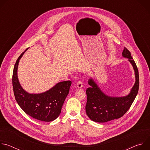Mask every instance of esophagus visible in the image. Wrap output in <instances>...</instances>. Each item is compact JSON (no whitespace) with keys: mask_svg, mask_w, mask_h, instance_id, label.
Instances as JSON below:
<instances>
[{"mask_svg":"<svg viewBox=\"0 0 150 150\" xmlns=\"http://www.w3.org/2000/svg\"><path fill=\"white\" fill-rule=\"evenodd\" d=\"M76 87H77L78 88H82V87H83V83H82V81H79L77 82Z\"/></svg>","mask_w":150,"mask_h":150,"instance_id":"obj_1","label":"esophagus"}]
</instances>
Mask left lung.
I'll list each match as a JSON object with an SVG mask.
<instances>
[{"mask_svg":"<svg viewBox=\"0 0 150 150\" xmlns=\"http://www.w3.org/2000/svg\"><path fill=\"white\" fill-rule=\"evenodd\" d=\"M122 56L127 58L134 68L135 75V83L130 93L120 97H110L105 95L91 78L88 80L90 87L86 90L87 101L85 110L89 118L94 122L104 123L123 116L129 109L139 90V72L136 63L131 52L126 47Z\"/></svg>","mask_w":150,"mask_h":150,"instance_id":"obj_1","label":"left lung"}]
</instances>
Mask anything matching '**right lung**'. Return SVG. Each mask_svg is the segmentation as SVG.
Returning a JSON list of instances; mask_svg holds the SVG:
<instances>
[{
    "label": "right lung",
    "mask_w": 150,
    "mask_h": 150,
    "mask_svg": "<svg viewBox=\"0 0 150 150\" xmlns=\"http://www.w3.org/2000/svg\"><path fill=\"white\" fill-rule=\"evenodd\" d=\"M27 49L19 56L13 68L12 85L15 100L20 108L31 117L43 122L53 121L61 112L72 82L67 81L59 82L49 90L41 94L26 92L19 82L17 70L19 60Z\"/></svg>",
    "instance_id": "obj_1"
}]
</instances>
